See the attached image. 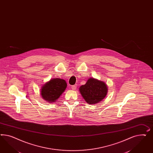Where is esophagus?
<instances>
[{
  "label": "esophagus",
  "instance_id": "esophagus-1",
  "mask_svg": "<svg viewBox=\"0 0 153 153\" xmlns=\"http://www.w3.org/2000/svg\"><path fill=\"white\" fill-rule=\"evenodd\" d=\"M71 89H72V90H75L76 88V85H72V86L71 87Z\"/></svg>",
  "mask_w": 153,
  "mask_h": 153
}]
</instances>
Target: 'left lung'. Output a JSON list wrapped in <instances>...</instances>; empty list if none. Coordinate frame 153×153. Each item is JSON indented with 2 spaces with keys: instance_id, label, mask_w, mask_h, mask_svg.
I'll list each match as a JSON object with an SVG mask.
<instances>
[{
  "instance_id": "1",
  "label": "left lung",
  "mask_w": 153,
  "mask_h": 153,
  "mask_svg": "<svg viewBox=\"0 0 153 153\" xmlns=\"http://www.w3.org/2000/svg\"><path fill=\"white\" fill-rule=\"evenodd\" d=\"M79 91L88 104L94 105L101 102L106 96L108 88L105 82L94 78H89Z\"/></svg>"
}]
</instances>
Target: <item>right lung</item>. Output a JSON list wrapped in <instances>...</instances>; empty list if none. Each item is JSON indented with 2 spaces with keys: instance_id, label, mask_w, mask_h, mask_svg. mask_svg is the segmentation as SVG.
<instances>
[{
  "instance_id": "right-lung-1",
  "label": "right lung",
  "mask_w": 153,
  "mask_h": 153,
  "mask_svg": "<svg viewBox=\"0 0 153 153\" xmlns=\"http://www.w3.org/2000/svg\"><path fill=\"white\" fill-rule=\"evenodd\" d=\"M66 87L67 84L64 79H51L42 87L41 89V96L46 101L49 103H53L60 97L65 91Z\"/></svg>"
}]
</instances>
